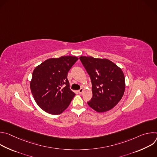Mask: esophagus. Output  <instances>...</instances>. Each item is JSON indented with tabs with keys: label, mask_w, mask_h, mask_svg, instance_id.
Returning <instances> with one entry per match:
<instances>
[{
	"label": "esophagus",
	"mask_w": 157,
	"mask_h": 157,
	"mask_svg": "<svg viewBox=\"0 0 157 157\" xmlns=\"http://www.w3.org/2000/svg\"><path fill=\"white\" fill-rule=\"evenodd\" d=\"M83 91H84V89H83L82 88H81L80 89H79V90H78V93H79L80 94H81L82 93Z\"/></svg>",
	"instance_id": "1"
}]
</instances>
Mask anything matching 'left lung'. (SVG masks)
<instances>
[{
	"label": "left lung",
	"mask_w": 157,
	"mask_h": 157,
	"mask_svg": "<svg viewBox=\"0 0 157 157\" xmlns=\"http://www.w3.org/2000/svg\"><path fill=\"white\" fill-rule=\"evenodd\" d=\"M92 83L93 98L88 105L98 113L113 109L122 99L125 87L122 70L107 59L79 58Z\"/></svg>",
	"instance_id": "1"
}]
</instances>
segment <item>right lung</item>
Listing matches in <instances>:
<instances>
[{
    "label": "right lung",
    "instance_id": "1",
    "mask_svg": "<svg viewBox=\"0 0 157 157\" xmlns=\"http://www.w3.org/2000/svg\"><path fill=\"white\" fill-rule=\"evenodd\" d=\"M78 60L71 56L50 58L35 68L31 92L38 106L47 113L60 114L69 106L75 93L70 88L67 76Z\"/></svg>",
    "mask_w": 157,
    "mask_h": 157
}]
</instances>
